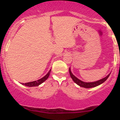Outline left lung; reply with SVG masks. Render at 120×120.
<instances>
[{"instance_id":"1","label":"left lung","mask_w":120,"mask_h":120,"mask_svg":"<svg viewBox=\"0 0 120 120\" xmlns=\"http://www.w3.org/2000/svg\"><path fill=\"white\" fill-rule=\"evenodd\" d=\"M69 74L70 75H71V78H72L73 81L75 82V83L77 84L78 86H79L80 87H84V88H86V89H89V88H92V87H96L99 85H101L103 83H104L105 81L108 79V78L109 76L110 73L108 75H107L105 77L102 78V79H99L98 81H95V82H84V81H82L80 80L79 79H78V78H77L74 74H73L72 73H71V68H69Z\"/></svg>"}]
</instances>
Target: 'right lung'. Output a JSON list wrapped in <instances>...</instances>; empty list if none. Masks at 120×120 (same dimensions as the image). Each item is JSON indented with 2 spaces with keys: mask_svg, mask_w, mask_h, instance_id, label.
Segmentation results:
<instances>
[{
  "mask_svg": "<svg viewBox=\"0 0 120 120\" xmlns=\"http://www.w3.org/2000/svg\"><path fill=\"white\" fill-rule=\"evenodd\" d=\"M51 71V69L49 70V72L47 73L46 75L42 77L41 79H38L37 81H32V82H27V83H22V85H24V86H26L28 87H35V86H38L39 85L42 84L43 82H45L46 79H47V78H49V74H50Z\"/></svg>",
  "mask_w": 120,
  "mask_h": 120,
  "instance_id": "1",
  "label": "right lung"
}]
</instances>
